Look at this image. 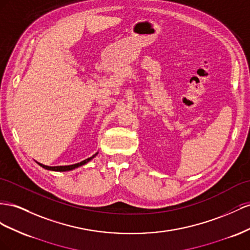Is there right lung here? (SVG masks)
I'll return each instance as SVG.
<instances>
[{"label":"right lung","instance_id":"right-lung-1","mask_svg":"<svg viewBox=\"0 0 250 250\" xmlns=\"http://www.w3.org/2000/svg\"><path fill=\"white\" fill-rule=\"evenodd\" d=\"M96 155H97V153H96V154H94V155L92 156V157H90V158H88V159L83 160L82 162H78V163H75V165H71V166L48 167V166H44V165H42V163H39V162H37V163H38V165H40L42 167H44V168H46V169H49V170H55V172H67V170H72V169H74V168H76V167H82V166L85 165V163H87V162H89L90 160L93 159Z\"/></svg>","mask_w":250,"mask_h":250}]
</instances>
